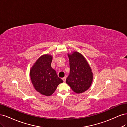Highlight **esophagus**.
I'll return each instance as SVG.
<instances>
[{
	"mask_svg": "<svg viewBox=\"0 0 127 127\" xmlns=\"http://www.w3.org/2000/svg\"><path fill=\"white\" fill-rule=\"evenodd\" d=\"M62 79L63 80L64 82H65V81H66V77H64V78H62Z\"/></svg>",
	"mask_w": 127,
	"mask_h": 127,
	"instance_id": "34e87169",
	"label": "esophagus"
}]
</instances>
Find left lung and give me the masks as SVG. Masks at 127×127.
<instances>
[{
	"label": "left lung",
	"mask_w": 127,
	"mask_h": 127,
	"mask_svg": "<svg viewBox=\"0 0 127 127\" xmlns=\"http://www.w3.org/2000/svg\"><path fill=\"white\" fill-rule=\"evenodd\" d=\"M69 59L70 73L66 83L76 93L87 91L93 81V76L91 68L81 53L77 51L68 54Z\"/></svg>",
	"instance_id": "1"
}]
</instances>
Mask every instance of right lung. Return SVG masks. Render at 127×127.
<instances>
[{
    "label": "right lung",
    "mask_w": 127,
    "mask_h": 127,
    "mask_svg": "<svg viewBox=\"0 0 127 127\" xmlns=\"http://www.w3.org/2000/svg\"><path fill=\"white\" fill-rule=\"evenodd\" d=\"M52 57L50 55L41 56L30 70V77L36 91L45 96L51 95L63 80L58 77L51 67Z\"/></svg>",
    "instance_id": "1"
}]
</instances>
